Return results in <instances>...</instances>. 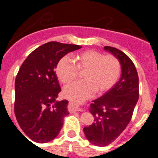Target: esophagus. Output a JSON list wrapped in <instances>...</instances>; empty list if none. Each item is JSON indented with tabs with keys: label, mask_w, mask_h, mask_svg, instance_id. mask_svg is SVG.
<instances>
[{
	"label": "esophagus",
	"mask_w": 158,
	"mask_h": 158,
	"mask_svg": "<svg viewBox=\"0 0 158 158\" xmlns=\"http://www.w3.org/2000/svg\"><path fill=\"white\" fill-rule=\"evenodd\" d=\"M70 104L73 107V110L74 111H81L82 110L81 108L79 107V105H77V104H75V103H73V102H71Z\"/></svg>",
	"instance_id": "1"
}]
</instances>
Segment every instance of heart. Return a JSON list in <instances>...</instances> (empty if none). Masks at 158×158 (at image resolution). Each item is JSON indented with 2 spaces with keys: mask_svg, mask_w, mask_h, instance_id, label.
Masks as SVG:
<instances>
[{
  "mask_svg": "<svg viewBox=\"0 0 158 158\" xmlns=\"http://www.w3.org/2000/svg\"><path fill=\"white\" fill-rule=\"evenodd\" d=\"M75 63L67 56L58 61L55 73L64 85L75 80L82 72L83 81H77L64 89V96L69 100L81 102L90 98L95 91L104 94L118 81L121 73L120 62L113 55H104L94 50L82 51L75 55Z\"/></svg>",
  "mask_w": 158,
  "mask_h": 158,
  "instance_id": "1",
  "label": "heart"
}]
</instances>
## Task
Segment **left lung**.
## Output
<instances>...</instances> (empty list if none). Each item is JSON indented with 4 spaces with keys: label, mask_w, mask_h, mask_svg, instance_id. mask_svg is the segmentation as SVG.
Returning <instances> with one entry per match:
<instances>
[{
    "label": "left lung",
    "mask_w": 158,
    "mask_h": 158,
    "mask_svg": "<svg viewBox=\"0 0 158 158\" xmlns=\"http://www.w3.org/2000/svg\"><path fill=\"white\" fill-rule=\"evenodd\" d=\"M104 50L118 58L122 73L111 89L90 104L94 123L84 127V133L97 146L111 144L121 135L131 121L139 96V75L131 58L115 47L106 46Z\"/></svg>",
    "instance_id": "left-lung-1"
}]
</instances>
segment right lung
I'll return each mask as SVG.
<instances>
[{"mask_svg":"<svg viewBox=\"0 0 158 158\" xmlns=\"http://www.w3.org/2000/svg\"><path fill=\"white\" fill-rule=\"evenodd\" d=\"M81 47L49 42L29 54L15 81L14 111L24 134L33 142L53 140L69 115L66 100L57 101L61 91L54 68L62 57Z\"/></svg>","mask_w":158,"mask_h":158,"instance_id":"obj_1","label":"right lung"}]
</instances>
